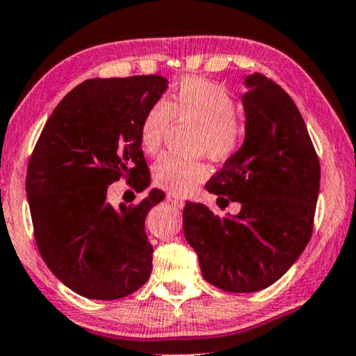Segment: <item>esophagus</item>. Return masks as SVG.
Returning <instances> with one entry per match:
<instances>
[{"label": "esophagus", "mask_w": 356, "mask_h": 356, "mask_svg": "<svg viewBox=\"0 0 356 356\" xmlns=\"http://www.w3.org/2000/svg\"><path fill=\"white\" fill-rule=\"evenodd\" d=\"M167 201L172 204L174 207H182L184 204H186V202H184V199L181 197V195L175 194V192H172V191L167 192Z\"/></svg>", "instance_id": "obj_1"}]
</instances>
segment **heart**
Returning a JSON list of instances; mask_svg holds the SVG:
<instances>
[{"label": "heart", "mask_w": 356, "mask_h": 356, "mask_svg": "<svg viewBox=\"0 0 356 356\" xmlns=\"http://www.w3.org/2000/svg\"><path fill=\"white\" fill-rule=\"evenodd\" d=\"M174 122L199 125L197 150L216 161H226L243 145V117L236 112V102L222 85L191 79L182 81L169 99L155 102L140 124V145L154 155L164 145ZM209 175L204 161H191L177 155H162L154 164V182L177 194H186Z\"/></svg>", "instance_id": "obj_1"}]
</instances>
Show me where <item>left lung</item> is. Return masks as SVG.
Segmentation results:
<instances>
[{
    "instance_id": "obj_1",
    "label": "left lung",
    "mask_w": 356,
    "mask_h": 356,
    "mask_svg": "<svg viewBox=\"0 0 356 356\" xmlns=\"http://www.w3.org/2000/svg\"><path fill=\"white\" fill-rule=\"evenodd\" d=\"M246 85L244 144L206 184L219 207L239 202V214L184 207V236L204 280L229 293L268 288L293 266L312 239L320 192V159L295 102L261 73Z\"/></svg>"
}]
</instances>
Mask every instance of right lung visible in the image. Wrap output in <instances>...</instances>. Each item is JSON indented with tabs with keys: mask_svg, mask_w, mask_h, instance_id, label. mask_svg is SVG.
I'll use <instances>...</instances> for the list:
<instances>
[{
	"mask_svg": "<svg viewBox=\"0 0 356 356\" xmlns=\"http://www.w3.org/2000/svg\"><path fill=\"white\" fill-rule=\"evenodd\" d=\"M167 79H92L56 105L26 170L33 234L50 271L72 291L112 301L136 293L152 271L145 218L164 192L113 209L110 184L125 179L142 192L150 172L140 149L142 118Z\"/></svg>",
	"mask_w": 356,
	"mask_h": 356,
	"instance_id": "obj_1",
	"label": "right lung"
}]
</instances>
